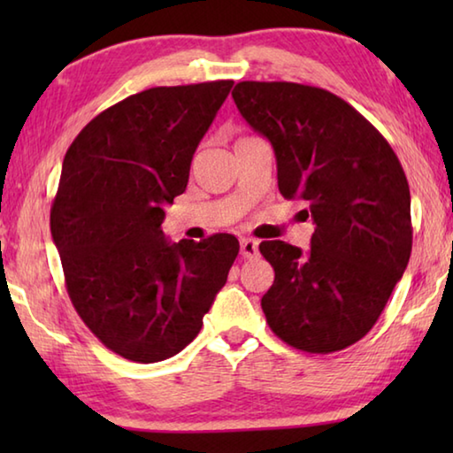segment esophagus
Masks as SVG:
<instances>
[{
    "mask_svg": "<svg viewBox=\"0 0 453 453\" xmlns=\"http://www.w3.org/2000/svg\"><path fill=\"white\" fill-rule=\"evenodd\" d=\"M242 256L248 257V259H256L259 256V250H257V242L256 240H242Z\"/></svg>",
    "mask_w": 453,
    "mask_h": 453,
    "instance_id": "1",
    "label": "esophagus"
}]
</instances>
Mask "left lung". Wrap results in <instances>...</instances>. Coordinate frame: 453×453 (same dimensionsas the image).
Listing matches in <instances>:
<instances>
[{"label": "left lung", "instance_id": "1", "mask_svg": "<svg viewBox=\"0 0 453 453\" xmlns=\"http://www.w3.org/2000/svg\"><path fill=\"white\" fill-rule=\"evenodd\" d=\"M245 121L272 142L278 186L303 199L311 248L262 242L275 278L262 297L272 332L308 354L362 340L381 316L411 254L410 186L378 129L342 97L291 81H240Z\"/></svg>", "mask_w": 453, "mask_h": 453}]
</instances>
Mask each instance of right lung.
<instances>
[{"label":"right lung","mask_w":453,"mask_h":453,"mask_svg":"<svg viewBox=\"0 0 453 453\" xmlns=\"http://www.w3.org/2000/svg\"><path fill=\"white\" fill-rule=\"evenodd\" d=\"M232 80L151 88L107 107L65 151L50 226L67 296L107 349L172 357L203 326L240 242L170 243L164 205L186 191L196 148Z\"/></svg>","instance_id":"1"}]
</instances>
